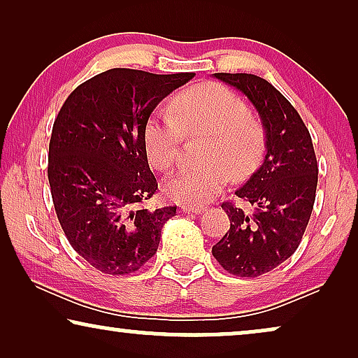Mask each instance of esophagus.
<instances>
[{
  "mask_svg": "<svg viewBox=\"0 0 358 358\" xmlns=\"http://www.w3.org/2000/svg\"><path fill=\"white\" fill-rule=\"evenodd\" d=\"M180 210H182L184 213H195V215H202L207 212V208L205 207H192V205H182Z\"/></svg>",
  "mask_w": 358,
  "mask_h": 358,
  "instance_id": "obj_1",
  "label": "esophagus"
}]
</instances>
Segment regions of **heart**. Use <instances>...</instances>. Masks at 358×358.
Listing matches in <instances>:
<instances>
[{"label":"heart","mask_w":358,"mask_h":358,"mask_svg":"<svg viewBox=\"0 0 358 358\" xmlns=\"http://www.w3.org/2000/svg\"><path fill=\"white\" fill-rule=\"evenodd\" d=\"M168 109L171 117L150 115L141 131L145 156L155 169L166 171L176 163L184 135H205V163L179 169L163 182V192L173 202L202 205L222 192L229 176L244 180L261 164L262 125L228 87L218 83L192 86L174 96Z\"/></svg>","instance_id":"obj_1"}]
</instances>
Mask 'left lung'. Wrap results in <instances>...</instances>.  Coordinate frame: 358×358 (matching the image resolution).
Returning <instances> with one entry per match:
<instances>
[{
	"instance_id": "obj_1",
	"label": "left lung",
	"mask_w": 358,
	"mask_h": 358,
	"mask_svg": "<svg viewBox=\"0 0 358 358\" xmlns=\"http://www.w3.org/2000/svg\"><path fill=\"white\" fill-rule=\"evenodd\" d=\"M243 92L261 117L266 156L236 194L256 212L224 202L229 229L212 248L224 271L259 277L285 262L300 244L316 199L317 163L313 141L295 107L271 83L248 73H215Z\"/></svg>"
}]
</instances>
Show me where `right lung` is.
I'll return each mask as SVG.
<instances>
[{
  "mask_svg": "<svg viewBox=\"0 0 358 358\" xmlns=\"http://www.w3.org/2000/svg\"><path fill=\"white\" fill-rule=\"evenodd\" d=\"M194 76L112 68L78 86L58 112L48 146L53 205L71 248L97 271H138L176 215V207L141 205L158 190L141 131L156 106Z\"/></svg>",
  "mask_w": 358,
  "mask_h": 358,
  "instance_id": "1",
  "label": "right lung"
}]
</instances>
